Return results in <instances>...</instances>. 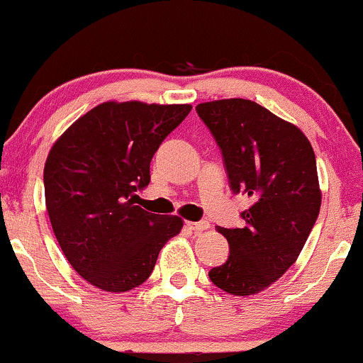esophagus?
Wrapping results in <instances>:
<instances>
[{
	"instance_id": "obj_1",
	"label": "esophagus",
	"mask_w": 363,
	"mask_h": 363,
	"mask_svg": "<svg viewBox=\"0 0 363 363\" xmlns=\"http://www.w3.org/2000/svg\"><path fill=\"white\" fill-rule=\"evenodd\" d=\"M189 228H192L194 232H202V230L209 228V221L208 220H201V221H189Z\"/></svg>"
}]
</instances>
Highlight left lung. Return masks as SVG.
Masks as SVG:
<instances>
[{
    "mask_svg": "<svg viewBox=\"0 0 363 363\" xmlns=\"http://www.w3.org/2000/svg\"><path fill=\"white\" fill-rule=\"evenodd\" d=\"M223 155L233 194L251 199L242 228H223L228 259L209 270L233 296L267 289L298 259L320 211L317 161L301 130L244 99L199 104Z\"/></svg>",
    "mask_w": 363,
    "mask_h": 363,
    "instance_id": "left-lung-1",
    "label": "left lung"
}]
</instances>
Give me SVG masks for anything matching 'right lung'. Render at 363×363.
I'll return each mask as SVG.
<instances>
[{"mask_svg":"<svg viewBox=\"0 0 363 363\" xmlns=\"http://www.w3.org/2000/svg\"><path fill=\"white\" fill-rule=\"evenodd\" d=\"M190 105L105 102L65 131L45 164V199L65 258L91 286L126 292L149 279L182 218L136 206L150 161Z\"/></svg>","mask_w":363,"mask_h":363,"instance_id":"obj_1","label":"right lung"}]
</instances>
